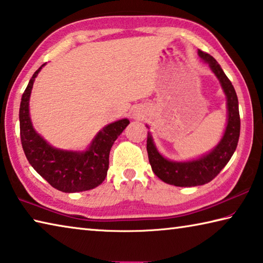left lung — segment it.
<instances>
[{
    "mask_svg": "<svg viewBox=\"0 0 263 263\" xmlns=\"http://www.w3.org/2000/svg\"><path fill=\"white\" fill-rule=\"evenodd\" d=\"M198 54L210 65L212 72L216 74L224 89L225 95L228 97L229 122L225 135L217 147L205 157L189 162H174L164 159L155 148L152 137L148 133L146 148H147L148 160L154 174L166 183L176 186L202 185L215 179L230 161L237 148L240 136V115L238 97L234 87L222 72L215 58L201 50H198Z\"/></svg>",
    "mask_w": 263,
    "mask_h": 263,
    "instance_id": "obj_1",
    "label": "left lung"
}]
</instances>
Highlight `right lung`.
Wrapping results in <instances>:
<instances>
[{
    "mask_svg": "<svg viewBox=\"0 0 263 263\" xmlns=\"http://www.w3.org/2000/svg\"><path fill=\"white\" fill-rule=\"evenodd\" d=\"M42 67L32 75L21 101L20 130L25 157L34 171L53 188L64 193L90 190L104 181L109 168L110 149L130 122L127 119H122L106 125L96 136L89 149L83 153L67 152L51 147L35 133L29 116L31 89Z\"/></svg>",
    "mask_w": 263,
    "mask_h": 263,
    "instance_id": "right-lung-1",
    "label": "right lung"
}]
</instances>
